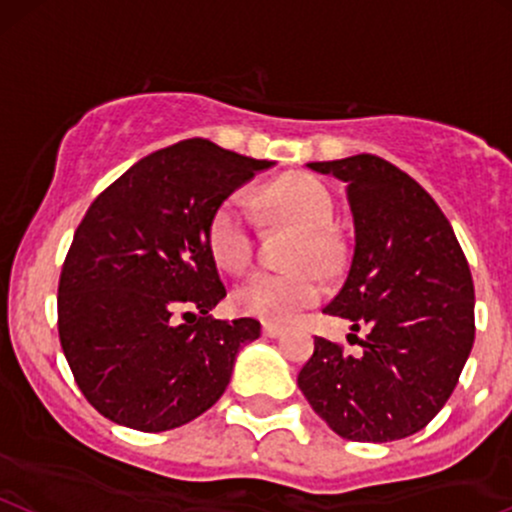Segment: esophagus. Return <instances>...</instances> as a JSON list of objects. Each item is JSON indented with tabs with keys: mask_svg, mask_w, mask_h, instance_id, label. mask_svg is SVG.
<instances>
[{
	"mask_svg": "<svg viewBox=\"0 0 512 512\" xmlns=\"http://www.w3.org/2000/svg\"><path fill=\"white\" fill-rule=\"evenodd\" d=\"M262 333H265L267 338H277V336H282V333H284V326L267 321V324H262Z\"/></svg>",
	"mask_w": 512,
	"mask_h": 512,
	"instance_id": "1",
	"label": "esophagus"
}]
</instances>
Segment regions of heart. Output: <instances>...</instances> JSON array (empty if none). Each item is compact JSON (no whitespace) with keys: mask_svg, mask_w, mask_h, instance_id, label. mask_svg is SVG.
I'll return each mask as SVG.
<instances>
[{"mask_svg":"<svg viewBox=\"0 0 512 512\" xmlns=\"http://www.w3.org/2000/svg\"><path fill=\"white\" fill-rule=\"evenodd\" d=\"M260 206L274 208L304 228L294 252L292 272H252L233 289L230 304L242 316H257L265 321H289L309 306L319 304L326 294L324 274L309 262L331 265L336 255L328 225L333 220V198L316 176L292 174L274 181L265 191L255 193ZM255 203L247 193H233L218 208L208 228V245L220 267L238 272L250 262L255 245Z\"/></svg>","mask_w":512,"mask_h":512,"instance_id":"obj_1","label":"heart"}]
</instances>
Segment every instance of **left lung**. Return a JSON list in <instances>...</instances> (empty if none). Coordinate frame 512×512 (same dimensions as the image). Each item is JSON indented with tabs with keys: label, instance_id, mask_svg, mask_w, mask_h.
I'll return each instance as SVG.
<instances>
[{
	"label": "left lung",
	"instance_id": "left-lung-1",
	"mask_svg": "<svg viewBox=\"0 0 512 512\" xmlns=\"http://www.w3.org/2000/svg\"><path fill=\"white\" fill-rule=\"evenodd\" d=\"M346 184L353 257L326 314L365 328L358 355L316 338L299 390L343 439L395 441L427 427L473 346V279L454 228L417 181L373 154L311 161Z\"/></svg>",
	"mask_w": 512,
	"mask_h": 512
}]
</instances>
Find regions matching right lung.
I'll list each match as a JSON object with an SVG mask.
<instances>
[{
  "instance_id": "1",
  "label": "right lung",
  "mask_w": 512,
  "mask_h": 512,
  "mask_svg": "<svg viewBox=\"0 0 512 512\" xmlns=\"http://www.w3.org/2000/svg\"><path fill=\"white\" fill-rule=\"evenodd\" d=\"M272 166L184 139L129 166L88 208L63 262L58 336L102 417L166 432L220 400L260 321L208 316L225 297L208 228L230 193Z\"/></svg>"
}]
</instances>
